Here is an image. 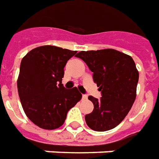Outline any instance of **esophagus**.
<instances>
[{
	"label": "esophagus",
	"mask_w": 159,
	"mask_h": 159,
	"mask_svg": "<svg viewBox=\"0 0 159 159\" xmlns=\"http://www.w3.org/2000/svg\"><path fill=\"white\" fill-rule=\"evenodd\" d=\"M87 98H88V96L86 95V94H83L82 95V99L83 100H87Z\"/></svg>",
	"instance_id": "34e87169"
}]
</instances>
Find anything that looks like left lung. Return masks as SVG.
<instances>
[{
	"label": "left lung",
	"instance_id": "8db88e82",
	"mask_svg": "<svg viewBox=\"0 0 159 159\" xmlns=\"http://www.w3.org/2000/svg\"><path fill=\"white\" fill-rule=\"evenodd\" d=\"M93 73L92 78L102 98L89 96L94 109L85 115L92 130L103 132L116 128L126 117L136 98L139 72L131 56L112 49L80 51L76 55Z\"/></svg>",
	"mask_w": 159,
	"mask_h": 159
}]
</instances>
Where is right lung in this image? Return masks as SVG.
<instances>
[{
    "label": "right lung",
    "instance_id": "obj_1",
    "mask_svg": "<svg viewBox=\"0 0 159 159\" xmlns=\"http://www.w3.org/2000/svg\"><path fill=\"white\" fill-rule=\"evenodd\" d=\"M76 51L51 45L26 54L17 81L20 102L27 117L39 128L52 130L63 124L71 108L81 99L76 87L61 84L64 67Z\"/></svg>",
    "mask_w": 159,
    "mask_h": 159
}]
</instances>
